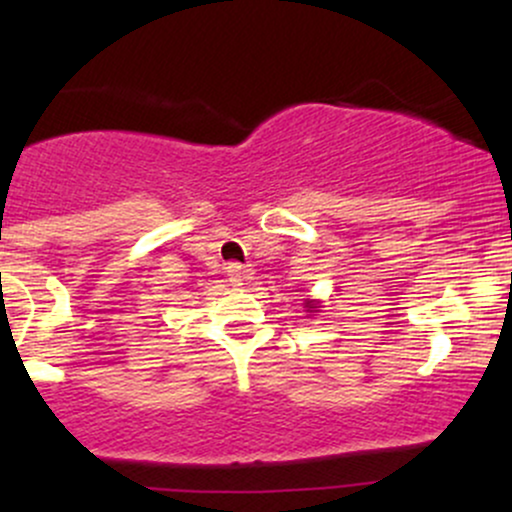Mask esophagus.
Returning a JSON list of instances; mask_svg holds the SVG:
<instances>
[{"instance_id": "obj_1", "label": "esophagus", "mask_w": 512, "mask_h": 512, "mask_svg": "<svg viewBox=\"0 0 512 512\" xmlns=\"http://www.w3.org/2000/svg\"><path fill=\"white\" fill-rule=\"evenodd\" d=\"M250 274H252V269L243 267V264H238V262L228 264V281H231V286H243V281L250 279Z\"/></svg>"}]
</instances>
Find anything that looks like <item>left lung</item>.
Returning a JSON list of instances; mask_svg holds the SVG:
<instances>
[{"instance_id":"1","label":"left lung","mask_w":512,"mask_h":512,"mask_svg":"<svg viewBox=\"0 0 512 512\" xmlns=\"http://www.w3.org/2000/svg\"><path fill=\"white\" fill-rule=\"evenodd\" d=\"M303 308H305V313H320V301H315V298H305V303H303Z\"/></svg>"}]
</instances>
